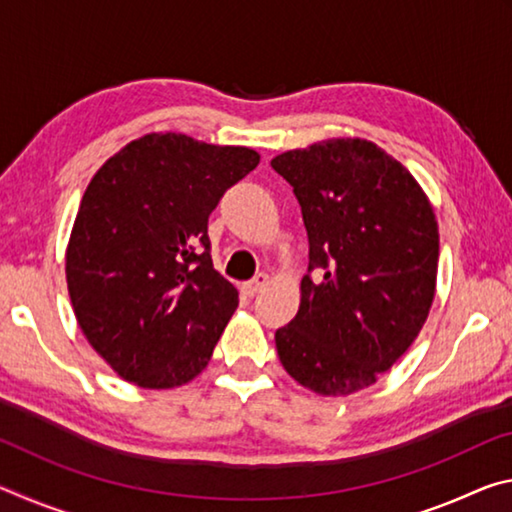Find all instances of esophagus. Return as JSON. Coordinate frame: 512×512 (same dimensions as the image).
Returning a JSON list of instances; mask_svg holds the SVG:
<instances>
[{"label":"esophagus","instance_id":"1","mask_svg":"<svg viewBox=\"0 0 512 512\" xmlns=\"http://www.w3.org/2000/svg\"><path fill=\"white\" fill-rule=\"evenodd\" d=\"M266 284H268V275L266 273H259V275L253 277V280L246 282L244 287H241V291H244V296L253 298V296H257V293L266 287Z\"/></svg>","mask_w":512,"mask_h":512}]
</instances>
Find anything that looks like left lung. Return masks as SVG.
Instances as JSON below:
<instances>
[{
	"instance_id": "left-lung-1",
	"label": "left lung",
	"mask_w": 512,
	"mask_h": 512,
	"mask_svg": "<svg viewBox=\"0 0 512 512\" xmlns=\"http://www.w3.org/2000/svg\"><path fill=\"white\" fill-rule=\"evenodd\" d=\"M271 167L293 187L309 239L300 309L275 332L284 370L318 395L368 388L429 316L438 223L400 162L366 140L287 151Z\"/></svg>"
}]
</instances>
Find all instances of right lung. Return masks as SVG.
<instances>
[{
  "label": "right lung",
  "instance_id": "add662e5",
  "mask_svg": "<svg viewBox=\"0 0 512 512\" xmlns=\"http://www.w3.org/2000/svg\"><path fill=\"white\" fill-rule=\"evenodd\" d=\"M259 164L246 146L144 135L94 173L65 273L85 339L121 379L173 388L210 361L239 293L214 271L207 219Z\"/></svg>",
  "mask_w": 512,
  "mask_h": 512
}]
</instances>
